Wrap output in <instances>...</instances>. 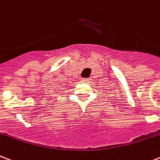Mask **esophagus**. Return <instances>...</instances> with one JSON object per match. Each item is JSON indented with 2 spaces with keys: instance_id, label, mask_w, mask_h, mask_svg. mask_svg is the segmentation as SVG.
I'll list each match as a JSON object with an SVG mask.
<instances>
[{
  "instance_id": "1",
  "label": "esophagus",
  "mask_w": 160,
  "mask_h": 160,
  "mask_svg": "<svg viewBox=\"0 0 160 160\" xmlns=\"http://www.w3.org/2000/svg\"><path fill=\"white\" fill-rule=\"evenodd\" d=\"M90 80H91L88 79V78H83V79H81V81H83V82H85V83H88Z\"/></svg>"
}]
</instances>
